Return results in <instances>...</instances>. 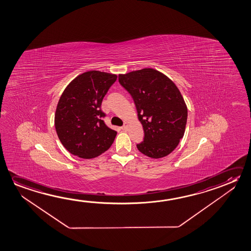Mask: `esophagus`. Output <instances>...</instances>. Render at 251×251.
Instances as JSON below:
<instances>
[{
	"mask_svg": "<svg viewBox=\"0 0 251 251\" xmlns=\"http://www.w3.org/2000/svg\"><path fill=\"white\" fill-rule=\"evenodd\" d=\"M127 128H128V123H126V122H125V123H124L123 126H122V127H121V129H122V130H123V131H126V130H127Z\"/></svg>",
	"mask_w": 251,
	"mask_h": 251,
	"instance_id": "esophagus-1",
	"label": "esophagus"
}]
</instances>
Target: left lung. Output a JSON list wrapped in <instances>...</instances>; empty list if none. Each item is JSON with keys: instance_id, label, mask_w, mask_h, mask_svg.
<instances>
[{"instance_id": "1", "label": "left lung", "mask_w": 251, "mask_h": 251, "mask_svg": "<svg viewBox=\"0 0 251 251\" xmlns=\"http://www.w3.org/2000/svg\"><path fill=\"white\" fill-rule=\"evenodd\" d=\"M119 82L131 96L143 126L144 140L137 144L138 150L153 159L171 153L183 138L187 120L179 89L151 68L120 74Z\"/></svg>"}]
</instances>
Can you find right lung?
Instances as JSON below:
<instances>
[{
  "mask_svg": "<svg viewBox=\"0 0 251 251\" xmlns=\"http://www.w3.org/2000/svg\"><path fill=\"white\" fill-rule=\"evenodd\" d=\"M117 75L90 71L65 88L56 106L55 126L61 143L73 155L92 159L112 146L117 131L103 122L101 103Z\"/></svg>",
  "mask_w": 251,
  "mask_h": 251,
  "instance_id": "1",
  "label": "right lung"
}]
</instances>
